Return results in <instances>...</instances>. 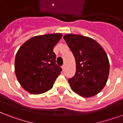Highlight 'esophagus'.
<instances>
[{
	"mask_svg": "<svg viewBox=\"0 0 123 123\" xmlns=\"http://www.w3.org/2000/svg\"><path fill=\"white\" fill-rule=\"evenodd\" d=\"M62 71H64V70H65V69H66V66H65V65H63L62 66Z\"/></svg>",
	"mask_w": 123,
	"mask_h": 123,
	"instance_id": "obj_1",
	"label": "esophagus"
}]
</instances>
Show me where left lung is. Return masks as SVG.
I'll use <instances>...</instances> for the list:
<instances>
[{
    "mask_svg": "<svg viewBox=\"0 0 123 123\" xmlns=\"http://www.w3.org/2000/svg\"><path fill=\"white\" fill-rule=\"evenodd\" d=\"M64 39L73 53L76 72L68 82L73 91L82 97L97 94L106 85L110 64L105 50L91 37L68 34Z\"/></svg>",
    "mask_w": 123,
    "mask_h": 123,
    "instance_id": "1",
    "label": "left lung"
}]
</instances>
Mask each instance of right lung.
<instances>
[{
  "mask_svg": "<svg viewBox=\"0 0 123 123\" xmlns=\"http://www.w3.org/2000/svg\"><path fill=\"white\" fill-rule=\"evenodd\" d=\"M62 34H48L32 37L16 53L14 69L16 78L24 89L34 94L52 89L62 68L55 64L54 46Z\"/></svg>",
  "mask_w": 123,
  "mask_h": 123,
  "instance_id": "obj_1",
  "label": "right lung"
}]
</instances>
